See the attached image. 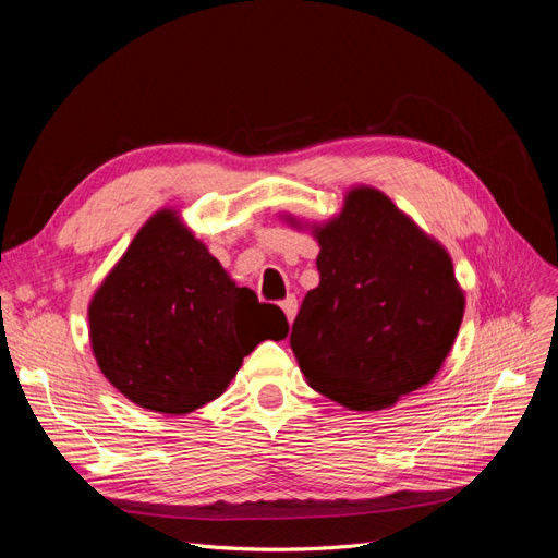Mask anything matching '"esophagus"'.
<instances>
[{"mask_svg": "<svg viewBox=\"0 0 558 558\" xmlns=\"http://www.w3.org/2000/svg\"><path fill=\"white\" fill-rule=\"evenodd\" d=\"M281 310H283L286 318H289V324H291V320H293V318H295V314H298V300H295V295H289V298H286V300L281 302Z\"/></svg>", "mask_w": 558, "mask_h": 558, "instance_id": "34e87169", "label": "esophagus"}]
</instances>
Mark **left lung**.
Segmentation results:
<instances>
[{"instance_id": "left-lung-1", "label": "left lung", "mask_w": 558, "mask_h": 558, "mask_svg": "<svg viewBox=\"0 0 558 558\" xmlns=\"http://www.w3.org/2000/svg\"><path fill=\"white\" fill-rule=\"evenodd\" d=\"M312 232L320 279L291 330L302 375L349 410L391 408L437 375L459 335L465 298L449 253L369 185Z\"/></svg>"}]
</instances>
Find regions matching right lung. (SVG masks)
I'll list each match as a JSON object with an SVG mask.
<instances>
[{"label":"right lung","instance_id":"right-lung-1","mask_svg":"<svg viewBox=\"0 0 558 558\" xmlns=\"http://www.w3.org/2000/svg\"><path fill=\"white\" fill-rule=\"evenodd\" d=\"M90 347L128 400L189 414L221 396L244 356L289 320L234 283L172 209L154 214L95 291Z\"/></svg>","mask_w":558,"mask_h":558}]
</instances>
